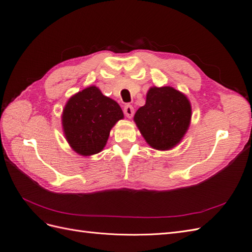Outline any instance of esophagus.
Segmentation results:
<instances>
[{
  "mask_svg": "<svg viewBox=\"0 0 252 252\" xmlns=\"http://www.w3.org/2000/svg\"><path fill=\"white\" fill-rule=\"evenodd\" d=\"M124 113H125V116H126L127 118H129V119L133 117L134 109H133V107H132V106H131L130 104H126V105L124 106Z\"/></svg>",
  "mask_w": 252,
  "mask_h": 252,
  "instance_id": "34e87169",
  "label": "esophagus"
}]
</instances>
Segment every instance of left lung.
<instances>
[{"mask_svg":"<svg viewBox=\"0 0 252 252\" xmlns=\"http://www.w3.org/2000/svg\"><path fill=\"white\" fill-rule=\"evenodd\" d=\"M191 119L188 98L172 87H152L146 104L134 114V122L146 142L158 150H168L186 133Z\"/></svg>","mask_w":252,"mask_h":252,"instance_id":"left-lung-1","label":"left lung"}]
</instances>
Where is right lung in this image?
<instances>
[{"instance_id": "right-lung-1", "label": "right lung", "mask_w": 252, "mask_h": 252, "mask_svg": "<svg viewBox=\"0 0 252 252\" xmlns=\"http://www.w3.org/2000/svg\"><path fill=\"white\" fill-rule=\"evenodd\" d=\"M124 118L119 104L90 86L67 102L62 117L65 136L82 156L98 154L108 140L110 129Z\"/></svg>"}]
</instances>
